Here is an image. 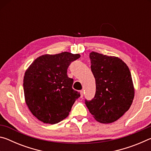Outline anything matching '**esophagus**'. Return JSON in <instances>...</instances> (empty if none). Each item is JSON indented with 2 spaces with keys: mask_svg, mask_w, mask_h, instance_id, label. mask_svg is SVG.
Returning a JSON list of instances; mask_svg holds the SVG:
<instances>
[{
  "mask_svg": "<svg viewBox=\"0 0 151 151\" xmlns=\"http://www.w3.org/2000/svg\"><path fill=\"white\" fill-rule=\"evenodd\" d=\"M80 94H81V98H83V91H80Z\"/></svg>",
  "mask_w": 151,
  "mask_h": 151,
  "instance_id": "1",
  "label": "esophagus"
}]
</instances>
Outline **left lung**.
<instances>
[{
    "label": "left lung",
    "instance_id": "8db88e82",
    "mask_svg": "<svg viewBox=\"0 0 151 151\" xmlns=\"http://www.w3.org/2000/svg\"><path fill=\"white\" fill-rule=\"evenodd\" d=\"M91 70L96 81V93L85 104L101 123H111L131 107L134 89L131 72L121 58L96 52L89 55Z\"/></svg>",
    "mask_w": 151,
    "mask_h": 151
}]
</instances>
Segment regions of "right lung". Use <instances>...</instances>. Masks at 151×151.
Instances as JSON below:
<instances>
[{"label": "right lung", "instance_id": "obj_1", "mask_svg": "<svg viewBox=\"0 0 151 151\" xmlns=\"http://www.w3.org/2000/svg\"><path fill=\"white\" fill-rule=\"evenodd\" d=\"M80 57L68 52L44 55L27 68L23 80L25 101L39 121L54 124L68 116L81 94L73 89V79L67 76V69Z\"/></svg>", "mask_w": 151, "mask_h": 151}]
</instances>
